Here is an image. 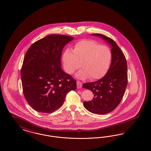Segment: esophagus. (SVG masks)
I'll return each instance as SVG.
<instances>
[{
    "label": "esophagus",
    "mask_w": 151,
    "mask_h": 151,
    "mask_svg": "<svg viewBox=\"0 0 151 151\" xmlns=\"http://www.w3.org/2000/svg\"><path fill=\"white\" fill-rule=\"evenodd\" d=\"M76 84H77V88H78V89L81 88L82 87V83H81L80 81H78L76 82Z\"/></svg>",
    "instance_id": "esophagus-1"
}]
</instances>
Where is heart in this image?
<instances>
[{
    "mask_svg": "<svg viewBox=\"0 0 151 151\" xmlns=\"http://www.w3.org/2000/svg\"><path fill=\"white\" fill-rule=\"evenodd\" d=\"M112 54L111 49L94 40H83L76 43L73 52L66 50L62 60L66 72L72 74L81 67L76 77L94 80L104 77L109 71Z\"/></svg>",
    "mask_w": 151,
    "mask_h": 151,
    "instance_id": "b5f03b06",
    "label": "heart"
}]
</instances>
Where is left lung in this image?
<instances>
[{
    "label": "left lung",
    "instance_id": "1",
    "mask_svg": "<svg viewBox=\"0 0 151 151\" xmlns=\"http://www.w3.org/2000/svg\"><path fill=\"white\" fill-rule=\"evenodd\" d=\"M106 40L111 46L112 54L109 71L100 80L83 85L91 91L93 99L84 102L85 108L95 114H106L114 110L120 104L127 84V67L125 57L114 40L100 34H92Z\"/></svg>",
    "mask_w": 151,
    "mask_h": 151
}]
</instances>
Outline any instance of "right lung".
Segmentation results:
<instances>
[{"mask_svg": "<svg viewBox=\"0 0 151 151\" xmlns=\"http://www.w3.org/2000/svg\"><path fill=\"white\" fill-rule=\"evenodd\" d=\"M71 36L52 34L33 43L25 54L21 70L25 99L36 111L49 114L60 107L76 81L61 68L64 47Z\"/></svg>", "mask_w": 151, "mask_h": 151, "instance_id": "1", "label": "right lung"}]
</instances>
